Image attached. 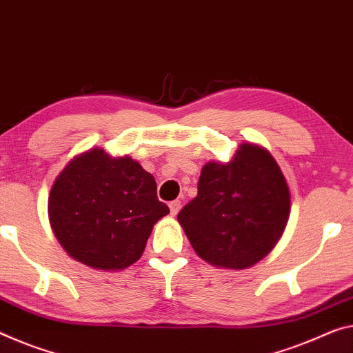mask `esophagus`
Masks as SVG:
<instances>
[{
  "instance_id": "34e87169",
  "label": "esophagus",
  "mask_w": 353,
  "mask_h": 353,
  "mask_svg": "<svg viewBox=\"0 0 353 353\" xmlns=\"http://www.w3.org/2000/svg\"><path fill=\"white\" fill-rule=\"evenodd\" d=\"M169 207H170V214L175 216L181 208V202H180V200H173V202L169 203Z\"/></svg>"
}]
</instances>
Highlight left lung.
Returning <instances> with one entry per match:
<instances>
[{
  "label": "left lung",
  "mask_w": 353,
  "mask_h": 353,
  "mask_svg": "<svg viewBox=\"0 0 353 353\" xmlns=\"http://www.w3.org/2000/svg\"><path fill=\"white\" fill-rule=\"evenodd\" d=\"M289 211V188L273 156L243 143L227 164L203 165L197 197L184 205L178 221L203 260L243 270L274 248Z\"/></svg>",
  "instance_id": "8db88e82"
}]
</instances>
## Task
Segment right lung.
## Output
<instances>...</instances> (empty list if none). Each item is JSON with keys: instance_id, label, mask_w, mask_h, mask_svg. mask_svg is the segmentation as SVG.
Instances as JSON below:
<instances>
[{"instance_id": "1", "label": "right lung", "mask_w": 353, "mask_h": 353, "mask_svg": "<svg viewBox=\"0 0 353 353\" xmlns=\"http://www.w3.org/2000/svg\"><path fill=\"white\" fill-rule=\"evenodd\" d=\"M170 210L159 202L156 181L128 156L94 148L59 173L48 197V218L70 257L97 270L137 262L153 225Z\"/></svg>"}]
</instances>
